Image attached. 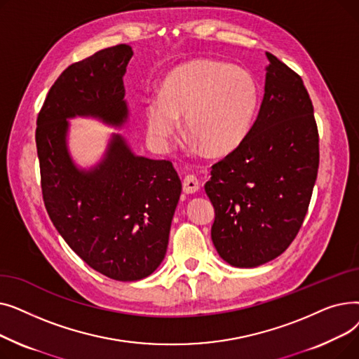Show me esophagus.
Here are the masks:
<instances>
[{"mask_svg":"<svg viewBox=\"0 0 359 359\" xmlns=\"http://www.w3.org/2000/svg\"><path fill=\"white\" fill-rule=\"evenodd\" d=\"M199 187H201V183H199V180L196 179V176L189 175V176H186V177L183 179V192H184V194H187V195L195 194V192L199 191Z\"/></svg>","mask_w":359,"mask_h":359,"instance_id":"34e87169","label":"esophagus"}]
</instances>
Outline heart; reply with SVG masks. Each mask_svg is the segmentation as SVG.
<instances>
[{
    "label": "heart",
    "instance_id": "obj_1",
    "mask_svg": "<svg viewBox=\"0 0 359 359\" xmlns=\"http://www.w3.org/2000/svg\"><path fill=\"white\" fill-rule=\"evenodd\" d=\"M257 104L259 86L248 69L196 60L170 72L160 96L148 100V137L156 148H168L184 116L186 134L196 147L229 153L248 137Z\"/></svg>",
    "mask_w": 359,
    "mask_h": 359
}]
</instances>
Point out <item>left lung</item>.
Wrapping results in <instances>:
<instances>
[{
  "label": "left lung",
  "instance_id": "1",
  "mask_svg": "<svg viewBox=\"0 0 359 359\" xmlns=\"http://www.w3.org/2000/svg\"><path fill=\"white\" fill-rule=\"evenodd\" d=\"M265 94L252 129L211 168L205 192L222 260L256 268L284 253L309 210L318 170L313 103L298 74L266 52Z\"/></svg>",
  "mask_w": 359,
  "mask_h": 359
}]
</instances>
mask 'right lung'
Here are the masks:
<instances>
[{
  "instance_id": "obj_1",
  "label": "right lung",
  "mask_w": 359,
  "mask_h": 359,
  "mask_svg": "<svg viewBox=\"0 0 359 359\" xmlns=\"http://www.w3.org/2000/svg\"><path fill=\"white\" fill-rule=\"evenodd\" d=\"M132 55L129 45H116L69 65L36 122L42 194L55 229L90 268L123 282L160 266L182 182L172 163L137 156L121 134H111L97 164L83 168L67 137L68 119L77 116L123 128V75Z\"/></svg>"
}]
</instances>
